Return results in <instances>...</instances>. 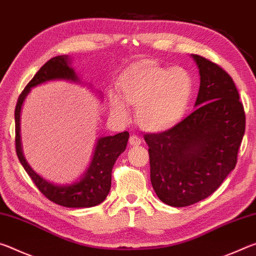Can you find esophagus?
I'll list each match as a JSON object with an SVG mask.
<instances>
[{"label":"esophagus","mask_w":256,"mask_h":256,"mask_svg":"<svg viewBox=\"0 0 256 256\" xmlns=\"http://www.w3.org/2000/svg\"><path fill=\"white\" fill-rule=\"evenodd\" d=\"M128 144L131 146H138V144H141V138L138 136H134L133 134V136H131L128 138Z\"/></svg>","instance_id":"obj_1"}]
</instances>
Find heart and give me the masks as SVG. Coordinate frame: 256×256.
<instances>
[{"label": "heart", "instance_id": "obj_1", "mask_svg": "<svg viewBox=\"0 0 256 256\" xmlns=\"http://www.w3.org/2000/svg\"><path fill=\"white\" fill-rule=\"evenodd\" d=\"M125 100L136 106V118L142 128L160 132L174 126L183 118L193 92V80L183 68H167L144 66L134 70L122 82ZM112 110L126 116L122 99L112 97Z\"/></svg>", "mask_w": 256, "mask_h": 256}]
</instances>
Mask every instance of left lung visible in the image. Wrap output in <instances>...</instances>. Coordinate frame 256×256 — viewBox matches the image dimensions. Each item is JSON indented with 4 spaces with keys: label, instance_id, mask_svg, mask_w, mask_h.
<instances>
[{
    "label": "left lung",
    "instance_id": "8db88e82",
    "mask_svg": "<svg viewBox=\"0 0 256 256\" xmlns=\"http://www.w3.org/2000/svg\"><path fill=\"white\" fill-rule=\"evenodd\" d=\"M200 73L196 110L167 131L144 134L150 180L157 196L188 206L210 196L237 164L245 112L232 76L211 60L192 55Z\"/></svg>",
    "mask_w": 256,
    "mask_h": 256
}]
</instances>
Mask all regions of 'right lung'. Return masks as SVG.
<instances>
[{
	"label": "right lung",
	"mask_w": 256,
	"mask_h": 256,
	"mask_svg": "<svg viewBox=\"0 0 256 256\" xmlns=\"http://www.w3.org/2000/svg\"><path fill=\"white\" fill-rule=\"evenodd\" d=\"M71 62L72 60L68 55L55 56L47 60L21 92L14 112L16 151L24 170L48 200L66 208H90L100 204L110 193L112 167L118 156L124 152L126 148L128 132L125 131L115 136L99 138L88 170L81 176L80 180L68 185L53 184L38 175L26 160L20 141L21 107L30 89L53 80L80 82L79 76L71 68Z\"/></svg>",
	"instance_id": "1"
}]
</instances>
